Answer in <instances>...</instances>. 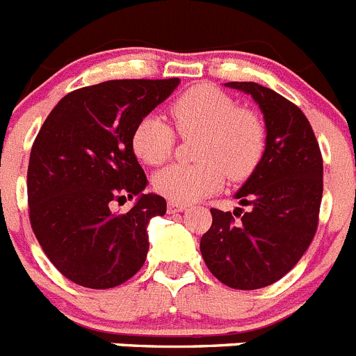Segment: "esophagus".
Instances as JSON below:
<instances>
[{"instance_id": "1", "label": "esophagus", "mask_w": 356, "mask_h": 356, "mask_svg": "<svg viewBox=\"0 0 356 356\" xmlns=\"http://www.w3.org/2000/svg\"><path fill=\"white\" fill-rule=\"evenodd\" d=\"M185 210H187V204L168 203V211H169V213H176V211H185Z\"/></svg>"}]
</instances>
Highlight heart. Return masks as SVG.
Returning <instances> with one entry per match:
<instances>
[{
  "instance_id": "b5f03b06",
  "label": "heart",
  "mask_w": 356,
  "mask_h": 356,
  "mask_svg": "<svg viewBox=\"0 0 356 356\" xmlns=\"http://www.w3.org/2000/svg\"><path fill=\"white\" fill-rule=\"evenodd\" d=\"M176 132L194 138L195 164H172L153 176V188L171 203H194L215 194L229 180H247L263 161L266 129L254 111L211 84H197L169 107ZM130 145L139 161L159 165L171 156L176 134L169 123L148 114L136 123Z\"/></svg>"
}]
</instances>
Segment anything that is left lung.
Segmentation results:
<instances>
[{
  "label": "left lung",
  "instance_id": "left-lung-1",
  "mask_svg": "<svg viewBox=\"0 0 356 356\" xmlns=\"http://www.w3.org/2000/svg\"><path fill=\"white\" fill-rule=\"evenodd\" d=\"M226 86L259 106L266 149L234 194L249 210L211 208V227L200 247L208 270L222 284L259 289L282 279L311 245L323 195V159L311 123L295 104L257 83Z\"/></svg>",
  "mask_w": 356,
  "mask_h": 356
}]
</instances>
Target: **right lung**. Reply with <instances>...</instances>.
Instances as JSON below:
<instances>
[{
	"label": "right lung",
	"mask_w": 356,
	"mask_h": 356,
	"mask_svg": "<svg viewBox=\"0 0 356 356\" xmlns=\"http://www.w3.org/2000/svg\"><path fill=\"white\" fill-rule=\"evenodd\" d=\"M180 79H118L79 88L51 111L28 165L29 222L51 263L76 284L109 289L145 265L149 218L165 200L143 194L134 155L136 123L171 95ZM138 195L127 214L112 204Z\"/></svg>",
	"instance_id": "add662e5"
}]
</instances>
